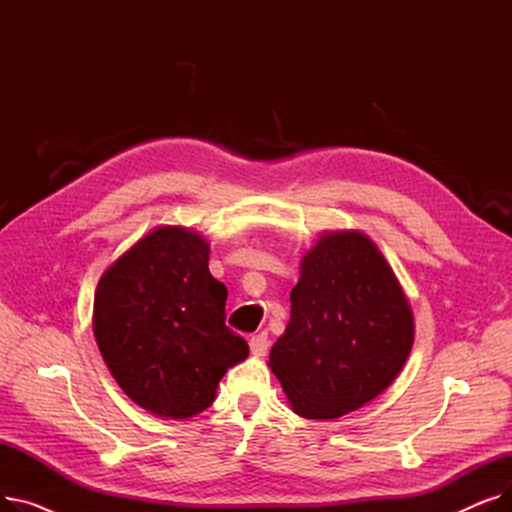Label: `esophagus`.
Listing matches in <instances>:
<instances>
[{
	"label": "esophagus",
	"instance_id": "obj_1",
	"mask_svg": "<svg viewBox=\"0 0 512 512\" xmlns=\"http://www.w3.org/2000/svg\"><path fill=\"white\" fill-rule=\"evenodd\" d=\"M267 346H270V338H267L265 332H261L249 340V348H251L253 357H263L267 353Z\"/></svg>",
	"mask_w": 512,
	"mask_h": 512
}]
</instances>
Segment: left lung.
<instances>
[{"mask_svg":"<svg viewBox=\"0 0 512 512\" xmlns=\"http://www.w3.org/2000/svg\"><path fill=\"white\" fill-rule=\"evenodd\" d=\"M413 340L409 299L378 245L361 230H326L301 257L267 365L294 413L338 419L396 380Z\"/></svg>","mask_w":512,"mask_h":512,"instance_id":"1","label":"left lung"}]
</instances>
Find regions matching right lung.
<instances>
[{
	"label": "right lung",
	"instance_id": "add662e5",
	"mask_svg": "<svg viewBox=\"0 0 512 512\" xmlns=\"http://www.w3.org/2000/svg\"><path fill=\"white\" fill-rule=\"evenodd\" d=\"M209 242L157 226L99 278L93 334L124 394L161 419H191L215 400L224 373L249 357L226 328L228 290L209 274Z\"/></svg>",
	"mask_w": 512,
	"mask_h": 512
}]
</instances>
